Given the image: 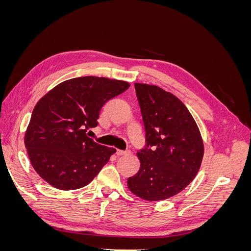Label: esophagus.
Masks as SVG:
<instances>
[{"label":"esophagus","mask_w":251,"mask_h":251,"mask_svg":"<svg viewBox=\"0 0 251 251\" xmlns=\"http://www.w3.org/2000/svg\"><path fill=\"white\" fill-rule=\"evenodd\" d=\"M116 154H117V156H124V155L127 154V151H121V150H117V151H116Z\"/></svg>","instance_id":"obj_1"}]
</instances>
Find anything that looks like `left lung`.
Instances as JSON below:
<instances>
[{
  "label": "left lung",
  "mask_w": 251,
  "mask_h": 251,
  "mask_svg": "<svg viewBox=\"0 0 251 251\" xmlns=\"http://www.w3.org/2000/svg\"><path fill=\"white\" fill-rule=\"evenodd\" d=\"M148 148L137 153L140 169L127 179L131 193L146 201L179 194L198 174L204 155L202 136L178 97L147 83H135Z\"/></svg>",
  "instance_id": "1"
}]
</instances>
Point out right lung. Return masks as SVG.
I'll use <instances>...</instances> for the list:
<instances>
[{"label":"right lung","instance_id":"1","mask_svg":"<svg viewBox=\"0 0 251 251\" xmlns=\"http://www.w3.org/2000/svg\"><path fill=\"white\" fill-rule=\"evenodd\" d=\"M130 87L124 80L82 76L58 83L36 102L25 132L30 163L51 186H86L116 150L88 137L102 105Z\"/></svg>","mask_w":251,"mask_h":251}]
</instances>
